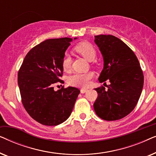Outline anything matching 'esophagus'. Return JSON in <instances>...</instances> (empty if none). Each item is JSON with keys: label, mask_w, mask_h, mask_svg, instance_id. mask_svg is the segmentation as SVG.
<instances>
[{"label": "esophagus", "mask_w": 156, "mask_h": 156, "mask_svg": "<svg viewBox=\"0 0 156 156\" xmlns=\"http://www.w3.org/2000/svg\"><path fill=\"white\" fill-rule=\"evenodd\" d=\"M88 91V89H81V90H80V91H81V93L82 94H84V93H85V92H87V91Z\"/></svg>", "instance_id": "esophagus-1"}]
</instances>
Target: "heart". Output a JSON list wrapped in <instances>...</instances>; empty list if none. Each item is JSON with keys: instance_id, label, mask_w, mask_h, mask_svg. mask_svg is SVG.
<instances>
[{"instance_id": "1", "label": "heart", "mask_w": 156, "mask_h": 156, "mask_svg": "<svg viewBox=\"0 0 156 156\" xmlns=\"http://www.w3.org/2000/svg\"><path fill=\"white\" fill-rule=\"evenodd\" d=\"M74 50L78 54L88 60L92 62L97 57V50L92 44L89 42H82L78 43L74 48ZM72 59L68 54L64 55L62 61V67L65 71H69L71 68ZM94 76L91 72L87 73H76L71 75L68 78V83L72 86L85 87L89 85L90 80Z\"/></svg>"}]
</instances>
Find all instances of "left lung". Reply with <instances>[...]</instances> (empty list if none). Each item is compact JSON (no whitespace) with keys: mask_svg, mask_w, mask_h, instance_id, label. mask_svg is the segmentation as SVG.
Listing matches in <instances>:
<instances>
[{"mask_svg":"<svg viewBox=\"0 0 156 156\" xmlns=\"http://www.w3.org/2000/svg\"><path fill=\"white\" fill-rule=\"evenodd\" d=\"M95 43L104 59L100 83L109 81L107 89L96 88V114L106 121L126 116L137 104L144 87V74L137 57L122 40L111 35H96ZM106 84V83H105Z\"/></svg>","mask_w":156,"mask_h":156,"instance_id":"8db88e82","label":"left lung"}]
</instances>
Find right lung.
I'll return each instance as SVG.
<instances>
[{"instance_id": "add662e5", "label": "right lung", "mask_w": 156, "mask_h": 156, "mask_svg": "<svg viewBox=\"0 0 156 156\" xmlns=\"http://www.w3.org/2000/svg\"><path fill=\"white\" fill-rule=\"evenodd\" d=\"M72 41L69 37L44 40L29 51L19 69L23 106L42 125L57 126L67 120L80 92L72 87L54 90L55 84L62 82V61Z\"/></svg>"}]
</instances>
